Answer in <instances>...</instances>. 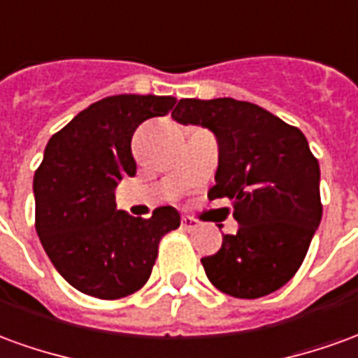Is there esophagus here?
Returning <instances> with one entry per match:
<instances>
[{
	"mask_svg": "<svg viewBox=\"0 0 358 358\" xmlns=\"http://www.w3.org/2000/svg\"><path fill=\"white\" fill-rule=\"evenodd\" d=\"M199 227V222L194 219V217H182V229H186V231H194Z\"/></svg>",
	"mask_w": 358,
	"mask_h": 358,
	"instance_id": "esophagus-1",
	"label": "esophagus"
}]
</instances>
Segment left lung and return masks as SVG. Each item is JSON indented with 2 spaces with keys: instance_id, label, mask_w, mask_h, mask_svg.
I'll return each instance as SVG.
<instances>
[{
  "instance_id": "8db88e82",
  "label": "left lung",
  "mask_w": 358,
  "mask_h": 358,
  "mask_svg": "<svg viewBox=\"0 0 358 358\" xmlns=\"http://www.w3.org/2000/svg\"><path fill=\"white\" fill-rule=\"evenodd\" d=\"M172 118L217 137L209 197H231L240 224L236 234H222L217 254L201 257L209 281L236 299L281 289L299 271L322 221L320 164L304 134L234 99H182Z\"/></svg>"
}]
</instances>
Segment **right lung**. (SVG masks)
Returning a JSON list of instances; mask_svg holds the SVG:
<instances>
[{
	"mask_svg": "<svg viewBox=\"0 0 358 358\" xmlns=\"http://www.w3.org/2000/svg\"><path fill=\"white\" fill-rule=\"evenodd\" d=\"M174 104V96H108L50 137L32 182L36 232L50 262L77 291L104 301L139 291L161 238L180 227L171 205L155 209L151 219L116 209V187L137 171L134 131Z\"/></svg>",
	"mask_w": 358,
	"mask_h": 358,
	"instance_id": "obj_1",
	"label": "right lung"
}]
</instances>
